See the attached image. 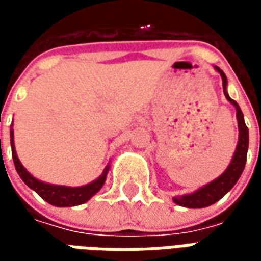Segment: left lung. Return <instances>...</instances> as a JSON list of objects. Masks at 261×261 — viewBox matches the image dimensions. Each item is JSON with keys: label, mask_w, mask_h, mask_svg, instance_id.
<instances>
[{"label": "left lung", "mask_w": 261, "mask_h": 261, "mask_svg": "<svg viewBox=\"0 0 261 261\" xmlns=\"http://www.w3.org/2000/svg\"><path fill=\"white\" fill-rule=\"evenodd\" d=\"M215 71H218L221 78H222V86H224V95L226 100L233 105L236 109V120H238V127H239V140H238V145H236L235 153L232 156L229 166L225 169V172L217 179L213 181L207 183L205 186L200 187L198 190L189 194H183V196H176L172 200L176 202L177 205L186 208H204L208 205H213L214 202L221 200L222 197L229 192L232 187L235 186L236 181L239 180L242 172L245 169L246 165V156H247V148H249V130H247L246 124H245V119H243V113H242L239 105L228 95L226 86H228V80L224 71L219 67H214Z\"/></svg>", "instance_id": "8db88e82"}]
</instances>
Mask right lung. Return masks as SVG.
Masks as SVG:
<instances>
[{
    "label": "right lung",
    "mask_w": 261,
    "mask_h": 261,
    "mask_svg": "<svg viewBox=\"0 0 261 261\" xmlns=\"http://www.w3.org/2000/svg\"><path fill=\"white\" fill-rule=\"evenodd\" d=\"M9 136H11V148H12V159H14L15 169L18 172V175L20 176V179L23 180V183L29 189L35 190L44 201H47L48 204H51L54 207H75V205H81V204H84L88 200H91L92 197L102 189L105 181H106V176H108L109 169H110L109 165L105 168L102 175L93 181H91V183L85 185V186H59V185H51V183L39 180L35 176L31 175L25 166L20 164L19 158L16 155V149H15L12 124H11Z\"/></svg>",
    "instance_id": "1"
}]
</instances>
